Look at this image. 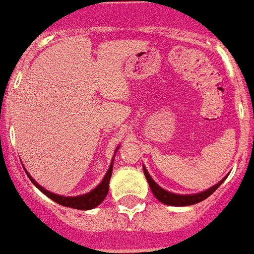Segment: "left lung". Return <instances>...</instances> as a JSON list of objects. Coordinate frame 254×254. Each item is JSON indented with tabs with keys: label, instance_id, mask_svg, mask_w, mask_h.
I'll return each mask as SVG.
<instances>
[{
	"label": "left lung",
	"instance_id": "obj_1",
	"mask_svg": "<svg viewBox=\"0 0 254 254\" xmlns=\"http://www.w3.org/2000/svg\"><path fill=\"white\" fill-rule=\"evenodd\" d=\"M143 172H145L146 176V180L149 183L150 190L153 192V195L161 201V203H164V204L168 205H177V207H181V205H190V204H196V203H199V201L204 200L207 199L208 196L212 195L216 190H218V187L221 186L222 183L226 180L225 179H222L218 184H215L214 187H211L208 190H203L200 193H195V195H177V193H172L169 190H164V188H161L157 183H155L153 179H151V176L149 175V172L146 170V168L143 166Z\"/></svg>",
	"mask_w": 254,
	"mask_h": 254
}]
</instances>
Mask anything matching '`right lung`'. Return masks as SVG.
<instances>
[{"mask_svg": "<svg viewBox=\"0 0 254 254\" xmlns=\"http://www.w3.org/2000/svg\"><path fill=\"white\" fill-rule=\"evenodd\" d=\"M119 149V147H118ZM118 149L115 150V153L118 151ZM114 162H111V166L108 168V172L105 173L104 179L103 181L100 183L99 186L96 187L94 190H92L88 193H84V195H79V196H61V195H55L53 192H50V190H44L43 187L39 186L36 181L33 180L32 177L29 176V173L25 170V173L29 177V180L32 181L35 187L38 188L39 190H42L44 195L50 197L51 200H54L55 203H58L61 205H64V207H70V208H75V210H92L94 207H97V205L101 203V201L104 200L105 196L108 193L109 190V180H111V176H112V165Z\"/></svg>", "mask_w": 254, "mask_h": 254, "instance_id": "add662e5", "label": "right lung"}]
</instances>
